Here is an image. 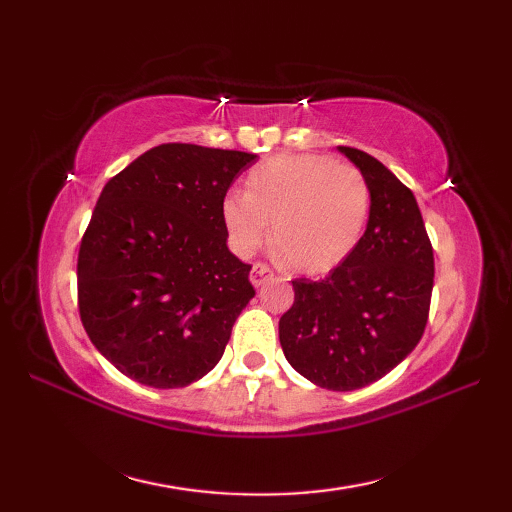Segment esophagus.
Segmentation results:
<instances>
[{
	"instance_id": "1",
	"label": "esophagus",
	"mask_w": 512,
	"mask_h": 512,
	"mask_svg": "<svg viewBox=\"0 0 512 512\" xmlns=\"http://www.w3.org/2000/svg\"><path fill=\"white\" fill-rule=\"evenodd\" d=\"M275 277L273 270H270L266 264H255L253 270H250V281H253V286H262L266 281H270Z\"/></svg>"
}]
</instances>
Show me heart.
I'll return each instance as SVG.
<instances>
[{
	"instance_id": "1",
	"label": "heart",
	"mask_w": 512,
	"mask_h": 512,
	"mask_svg": "<svg viewBox=\"0 0 512 512\" xmlns=\"http://www.w3.org/2000/svg\"><path fill=\"white\" fill-rule=\"evenodd\" d=\"M372 211L363 171L323 154H281L248 171L246 193H226L222 222L237 255L270 242L301 275L339 268L361 244Z\"/></svg>"
}]
</instances>
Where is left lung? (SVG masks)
<instances>
[{
    "mask_svg": "<svg viewBox=\"0 0 512 512\" xmlns=\"http://www.w3.org/2000/svg\"><path fill=\"white\" fill-rule=\"evenodd\" d=\"M363 171L372 211L361 244L319 281L295 279L279 319L288 363L314 385L361 389L389 374L422 339L433 290V248L418 202L383 162L339 147Z\"/></svg>",
    "mask_w": 512,
    "mask_h": 512,
    "instance_id": "obj_1",
    "label": "left lung"
}]
</instances>
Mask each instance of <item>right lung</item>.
<instances>
[{
	"instance_id": "1",
	"label": "right lung",
	"mask_w": 512,
	"mask_h": 512,
	"mask_svg": "<svg viewBox=\"0 0 512 512\" xmlns=\"http://www.w3.org/2000/svg\"><path fill=\"white\" fill-rule=\"evenodd\" d=\"M255 154L167 143L105 184L85 228L76 290L85 332L138 383L187 387L220 363L253 299L226 246L222 200Z\"/></svg>"
}]
</instances>
